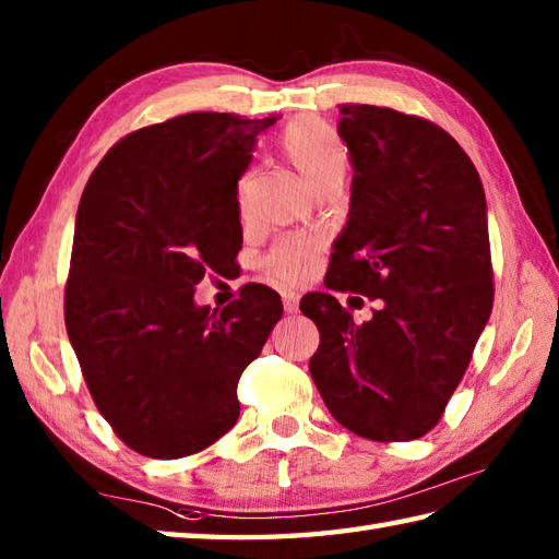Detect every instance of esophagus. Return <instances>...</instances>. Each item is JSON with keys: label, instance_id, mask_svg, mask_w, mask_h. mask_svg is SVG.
<instances>
[{"label": "esophagus", "instance_id": "obj_1", "mask_svg": "<svg viewBox=\"0 0 559 559\" xmlns=\"http://www.w3.org/2000/svg\"><path fill=\"white\" fill-rule=\"evenodd\" d=\"M298 305H300V295L298 293H283V310H286L288 314H295L298 312Z\"/></svg>", "mask_w": 559, "mask_h": 559}]
</instances>
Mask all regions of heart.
<instances>
[{
    "instance_id": "b5f03b06",
    "label": "heart",
    "mask_w": 559,
    "mask_h": 559,
    "mask_svg": "<svg viewBox=\"0 0 559 559\" xmlns=\"http://www.w3.org/2000/svg\"><path fill=\"white\" fill-rule=\"evenodd\" d=\"M283 153L305 177L312 189L329 180H343L348 165V153L336 129L319 117H300L281 139ZM240 211L245 213V182L240 185ZM266 269L281 283H298L310 276L314 269V249L305 240H281L266 257Z\"/></svg>"
}]
</instances>
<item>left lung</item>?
Here are the masks:
<instances>
[{
  "label": "left lung",
  "mask_w": 559,
  "mask_h": 559,
  "mask_svg": "<svg viewBox=\"0 0 559 559\" xmlns=\"http://www.w3.org/2000/svg\"><path fill=\"white\" fill-rule=\"evenodd\" d=\"M350 211L324 278L379 298L355 324L334 295L300 302L319 329L310 372L329 413L377 442L430 432L492 312L488 204L476 165L437 124L343 103Z\"/></svg>",
  "instance_id": "1"
}]
</instances>
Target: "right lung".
<instances>
[{
    "mask_svg": "<svg viewBox=\"0 0 559 559\" xmlns=\"http://www.w3.org/2000/svg\"><path fill=\"white\" fill-rule=\"evenodd\" d=\"M276 117L189 112L127 134L83 189L64 322L100 415L127 447L182 459L240 415L237 382L283 314L245 286L223 310L194 302L242 247L237 180Z\"/></svg>",
    "mask_w": 559,
    "mask_h": 559,
    "instance_id": "right-lung-1",
    "label": "right lung"
}]
</instances>
